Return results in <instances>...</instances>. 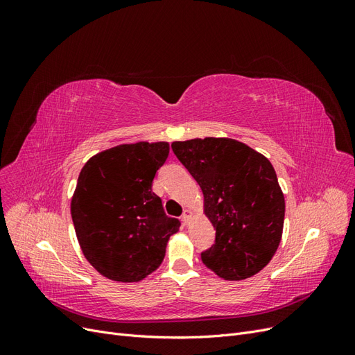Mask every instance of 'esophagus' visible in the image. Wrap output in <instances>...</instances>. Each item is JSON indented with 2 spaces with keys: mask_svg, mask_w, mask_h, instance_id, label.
Listing matches in <instances>:
<instances>
[{
  "mask_svg": "<svg viewBox=\"0 0 355 355\" xmlns=\"http://www.w3.org/2000/svg\"><path fill=\"white\" fill-rule=\"evenodd\" d=\"M191 218H192V211L191 210H184V214H182V220H184L185 223H188L189 220H191Z\"/></svg>",
  "mask_w": 355,
  "mask_h": 355,
  "instance_id": "esophagus-1",
  "label": "esophagus"
}]
</instances>
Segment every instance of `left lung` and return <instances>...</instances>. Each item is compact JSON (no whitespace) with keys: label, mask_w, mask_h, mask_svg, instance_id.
I'll return each mask as SVG.
<instances>
[{"label":"left lung","mask_w":355,"mask_h":355,"mask_svg":"<svg viewBox=\"0 0 355 355\" xmlns=\"http://www.w3.org/2000/svg\"><path fill=\"white\" fill-rule=\"evenodd\" d=\"M171 149L200 185L216 230L202 263L230 282L263 270L282 241L286 210L270 159L228 137L173 142Z\"/></svg>","instance_id":"left-lung-1"}]
</instances>
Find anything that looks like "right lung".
<instances>
[{
  "label": "right lung",
  "mask_w": 355,
  "mask_h": 355,
  "mask_svg": "<svg viewBox=\"0 0 355 355\" xmlns=\"http://www.w3.org/2000/svg\"><path fill=\"white\" fill-rule=\"evenodd\" d=\"M167 142L118 145L81 168L71 201L75 234L85 259L114 282L136 283L154 272L180 222L153 192Z\"/></svg>",
  "instance_id": "obj_1"
}]
</instances>
